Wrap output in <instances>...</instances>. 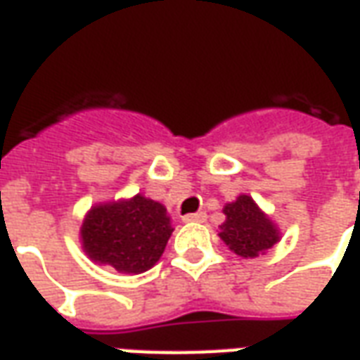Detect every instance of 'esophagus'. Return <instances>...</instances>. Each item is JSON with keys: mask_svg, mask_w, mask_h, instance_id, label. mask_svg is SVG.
I'll return each instance as SVG.
<instances>
[{"mask_svg": "<svg viewBox=\"0 0 360 360\" xmlns=\"http://www.w3.org/2000/svg\"><path fill=\"white\" fill-rule=\"evenodd\" d=\"M204 219H206V214H204V212H196V214H187V216L183 218V221H198V224H200Z\"/></svg>", "mask_w": 360, "mask_h": 360, "instance_id": "esophagus-1", "label": "esophagus"}]
</instances>
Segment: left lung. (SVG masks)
<instances>
[{
	"mask_svg": "<svg viewBox=\"0 0 360 360\" xmlns=\"http://www.w3.org/2000/svg\"><path fill=\"white\" fill-rule=\"evenodd\" d=\"M224 214L226 221L219 226L218 235L229 250L241 258L264 255L281 239L276 221L260 210L252 196L239 195L233 202L224 206Z\"/></svg>",
	"mask_w": 360,
	"mask_h": 360,
	"instance_id": "obj_1",
	"label": "left lung"
}]
</instances>
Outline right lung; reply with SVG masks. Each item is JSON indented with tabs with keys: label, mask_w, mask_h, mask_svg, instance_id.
<instances>
[{
	"label": "right lung",
	"mask_w": 360,
	"mask_h": 360,
	"mask_svg": "<svg viewBox=\"0 0 360 360\" xmlns=\"http://www.w3.org/2000/svg\"><path fill=\"white\" fill-rule=\"evenodd\" d=\"M173 233L164 204L144 195L94 204L81 226L82 250L96 264L142 274L164 255Z\"/></svg>",
	"instance_id": "1"
}]
</instances>
